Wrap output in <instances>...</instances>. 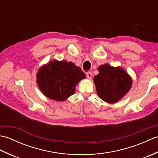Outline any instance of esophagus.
<instances>
[{"instance_id": "esophagus-1", "label": "esophagus", "mask_w": 158, "mask_h": 158, "mask_svg": "<svg viewBox=\"0 0 158 158\" xmlns=\"http://www.w3.org/2000/svg\"><path fill=\"white\" fill-rule=\"evenodd\" d=\"M86 77H87V78L89 79H91L92 77V73H91V72H88V73H86Z\"/></svg>"}]
</instances>
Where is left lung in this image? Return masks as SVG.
<instances>
[{"label":"left lung","mask_w":158,"mask_h":158,"mask_svg":"<svg viewBox=\"0 0 158 158\" xmlns=\"http://www.w3.org/2000/svg\"><path fill=\"white\" fill-rule=\"evenodd\" d=\"M99 74L94 77L98 96L104 101L115 103L126 94L132 86V79L121 67L104 64L98 67Z\"/></svg>","instance_id":"8db88e82"}]
</instances>
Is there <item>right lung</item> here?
<instances>
[{"instance_id": "right-lung-1", "label": "right lung", "mask_w": 158, "mask_h": 158, "mask_svg": "<svg viewBox=\"0 0 158 158\" xmlns=\"http://www.w3.org/2000/svg\"><path fill=\"white\" fill-rule=\"evenodd\" d=\"M36 77L43 94L52 100L64 101L75 93L76 85L85 78V75L71 62L54 60L41 67Z\"/></svg>"}]
</instances>
